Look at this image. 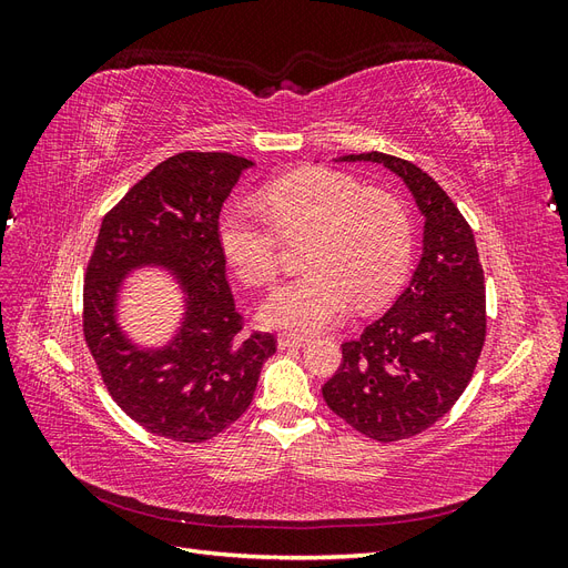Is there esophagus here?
<instances>
[{"label":"esophagus","instance_id":"esophagus-1","mask_svg":"<svg viewBox=\"0 0 568 568\" xmlns=\"http://www.w3.org/2000/svg\"><path fill=\"white\" fill-rule=\"evenodd\" d=\"M277 343H280L282 351H291V348H303L307 338H303V336H280Z\"/></svg>","mask_w":568,"mask_h":568}]
</instances>
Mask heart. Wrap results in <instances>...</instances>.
<instances>
[{
  "label": "heart",
  "instance_id": "1",
  "mask_svg": "<svg viewBox=\"0 0 568 568\" xmlns=\"http://www.w3.org/2000/svg\"><path fill=\"white\" fill-rule=\"evenodd\" d=\"M263 211L234 203L217 222L220 248L248 286H270L282 265V236L307 232V267L263 303L265 324L315 334L338 322L351 303L372 307L398 286L412 251L409 217L400 201L365 192L351 175L303 168L270 182Z\"/></svg>",
  "mask_w": 568,
  "mask_h": 568
}]
</instances>
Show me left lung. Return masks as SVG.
I'll list each match as a JSON object with an SVG mask.
<instances>
[{
    "instance_id": "1",
    "label": "left lung",
    "mask_w": 568,
    "mask_h": 568,
    "mask_svg": "<svg viewBox=\"0 0 568 568\" xmlns=\"http://www.w3.org/2000/svg\"><path fill=\"white\" fill-rule=\"evenodd\" d=\"M341 161L382 163L398 175L424 215V251L390 311L355 341L322 386L334 415L372 440L412 438L448 415L471 382L486 341V280L469 222L440 184L388 153Z\"/></svg>"
}]
</instances>
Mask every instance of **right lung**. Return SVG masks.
Here are the masks:
<instances>
[{"label":"right lung","instance_id":"obj_1","mask_svg":"<svg viewBox=\"0 0 568 568\" xmlns=\"http://www.w3.org/2000/svg\"><path fill=\"white\" fill-rule=\"evenodd\" d=\"M253 163L184 151L159 163L106 213L84 272L82 332L111 398L149 434L205 443L244 415L277 338L244 332L220 248L222 203ZM163 264L181 277L187 313L161 352L132 347L114 324L124 274Z\"/></svg>","mask_w":568,"mask_h":568}]
</instances>
